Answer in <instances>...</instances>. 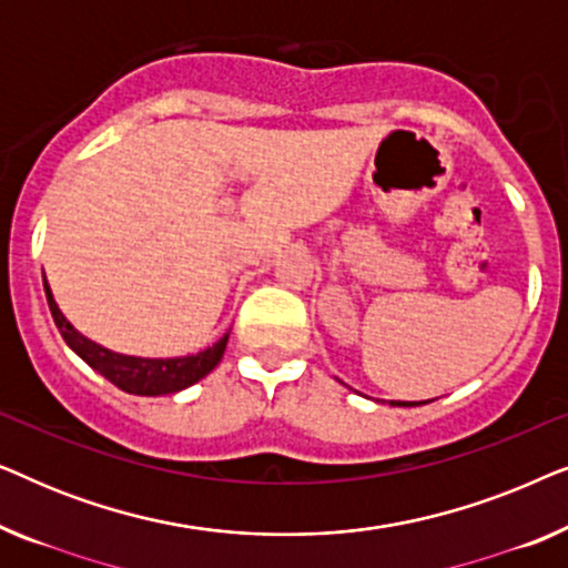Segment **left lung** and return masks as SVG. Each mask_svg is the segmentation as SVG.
Listing matches in <instances>:
<instances>
[{
    "label": "left lung",
    "instance_id": "1",
    "mask_svg": "<svg viewBox=\"0 0 568 568\" xmlns=\"http://www.w3.org/2000/svg\"><path fill=\"white\" fill-rule=\"evenodd\" d=\"M390 406H406V408H410V406H422V403H414V400H390Z\"/></svg>",
    "mask_w": 568,
    "mask_h": 568
}]
</instances>
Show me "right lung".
<instances>
[{"label": "right lung", "instance_id": "right-lung-1", "mask_svg": "<svg viewBox=\"0 0 568 568\" xmlns=\"http://www.w3.org/2000/svg\"><path fill=\"white\" fill-rule=\"evenodd\" d=\"M43 290L45 300H49V310L53 315V323L61 333V338L67 341V346L72 352L90 364L92 369L100 372L105 379H111L115 387H121L123 393L131 395H170L185 387L199 383L201 377H206L216 364L222 362L224 348H227L230 333L216 341L214 346L204 348V352L193 356H175V359H144V356H126L115 354L111 348H103L95 341L84 338L72 323L61 315V310L53 300L51 286L43 276Z\"/></svg>", "mask_w": 568, "mask_h": 568}]
</instances>
